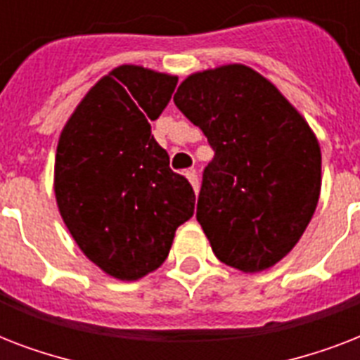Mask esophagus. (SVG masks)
I'll list each match as a JSON object with an SVG mask.
<instances>
[{
    "label": "esophagus",
    "mask_w": 360,
    "mask_h": 360,
    "mask_svg": "<svg viewBox=\"0 0 360 360\" xmlns=\"http://www.w3.org/2000/svg\"><path fill=\"white\" fill-rule=\"evenodd\" d=\"M185 175H186V179L191 181V185H192V188H194V192L198 194V191H200V179H198V174L194 172V169H188Z\"/></svg>",
    "instance_id": "obj_1"
}]
</instances>
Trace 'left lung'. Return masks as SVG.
<instances>
[{
  "instance_id": "left-lung-1",
  "label": "left lung",
  "mask_w": 360,
  "mask_h": 360,
  "mask_svg": "<svg viewBox=\"0 0 360 360\" xmlns=\"http://www.w3.org/2000/svg\"><path fill=\"white\" fill-rule=\"evenodd\" d=\"M175 106L203 130L196 219L214 256L243 273L273 267L299 243L321 192V149L295 106L240 63L186 76Z\"/></svg>"
}]
</instances>
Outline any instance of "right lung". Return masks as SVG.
Returning <instances> with one entry per match:
<instances>
[{"label":"right lung","mask_w":360,"mask_h":360,"mask_svg":"<svg viewBox=\"0 0 360 360\" xmlns=\"http://www.w3.org/2000/svg\"><path fill=\"white\" fill-rule=\"evenodd\" d=\"M175 86L177 76L120 65L86 93L59 136V214L87 259L117 280L160 267L175 230L194 214L191 183L169 169L149 124Z\"/></svg>","instance_id":"right-lung-1"}]
</instances>
